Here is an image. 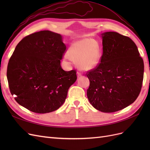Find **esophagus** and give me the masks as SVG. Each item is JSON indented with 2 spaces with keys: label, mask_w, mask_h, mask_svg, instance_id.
<instances>
[{
  "label": "esophagus",
  "mask_w": 150,
  "mask_h": 150,
  "mask_svg": "<svg viewBox=\"0 0 150 150\" xmlns=\"http://www.w3.org/2000/svg\"><path fill=\"white\" fill-rule=\"evenodd\" d=\"M77 75H78V77H80V76H82V73H81V72H77Z\"/></svg>",
  "instance_id": "obj_1"
}]
</instances>
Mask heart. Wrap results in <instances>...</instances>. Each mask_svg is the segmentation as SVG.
Wrapping results in <instances>:
<instances>
[{"label":"heart","mask_w":150,"mask_h":150,"mask_svg":"<svg viewBox=\"0 0 150 150\" xmlns=\"http://www.w3.org/2000/svg\"><path fill=\"white\" fill-rule=\"evenodd\" d=\"M68 56L75 61L80 69L91 70L101 60V50L99 43L93 39H84L72 44L67 52Z\"/></svg>","instance_id":"heart-1"}]
</instances>
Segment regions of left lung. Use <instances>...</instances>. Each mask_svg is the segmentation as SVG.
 I'll return each mask as SVG.
<instances>
[{"label":"left lung","mask_w":150,"mask_h":150,"mask_svg":"<svg viewBox=\"0 0 150 150\" xmlns=\"http://www.w3.org/2000/svg\"><path fill=\"white\" fill-rule=\"evenodd\" d=\"M101 62L86 74L91 104L104 112L122 110L132 104L142 87L144 62L129 38L116 32L101 34Z\"/></svg>","instance_id":"left-lung-1"}]
</instances>
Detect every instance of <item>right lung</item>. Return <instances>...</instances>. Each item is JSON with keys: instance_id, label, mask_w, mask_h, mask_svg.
I'll list each match as a JSON object with an SVG mask.
<instances>
[{"instance_id": "add662e5", "label": "right lung", "mask_w": 150, "mask_h": 150, "mask_svg": "<svg viewBox=\"0 0 150 150\" xmlns=\"http://www.w3.org/2000/svg\"><path fill=\"white\" fill-rule=\"evenodd\" d=\"M66 49L61 34L42 30L17 45L7 66L8 87L20 105L36 113L57 110L77 79L76 70L65 71L61 60Z\"/></svg>"}]
</instances>
